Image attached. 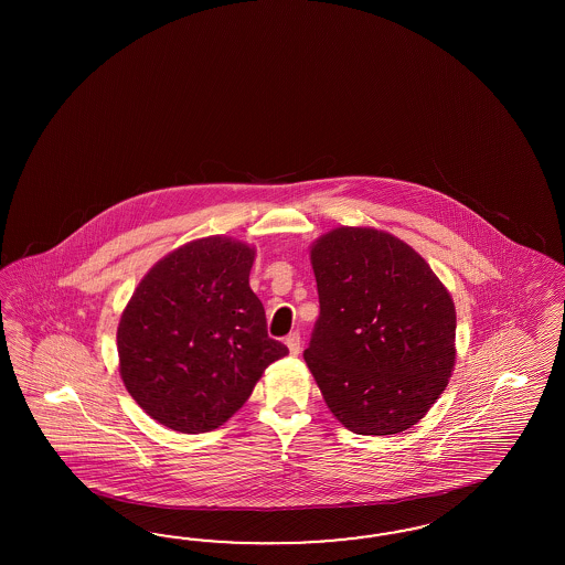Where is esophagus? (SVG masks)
Wrapping results in <instances>:
<instances>
[{
  "instance_id": "obj_1",
  "label": "esophagus",
  "mask_w": 565,
  "mask_h": 565,
  "mask_svg": "<svg viewBox=\"0 0 565 565\" xmlns=\"http://www.w3.org/2000/svg\"><path fill=\"white\" fill-rule=\"evenodd\" d=\"M286 345H288L291 356H298V354H300V348H302V338H300V333H298V331L290 333V335L286 338Z\"/></svg>"
}]
</instances>
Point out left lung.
<instances>
[{
    "instance_id": "obj_1",
    "label": "left lung",
    "mask_w": 565,
    "mask_h": 565,
    "mask_svg": "<svg viewBox=\"0 0 565 565\" xmlns=\"http://www.w3.org/2000/svg\"><path fill=\"white\" fill-rule=\"evenodd\" d=\"M321 315L305 350L329 411L356 435H395L444 394L456 364V307L427 260L375 227L315 239Z\"/></svg>"
}]
</instances>
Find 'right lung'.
I'll list each match as a JSON object with an SVG mask.
<instances>
[{"instance_id": "1", "label": "right lung", "mask_w": 565, "mask_h": 565, "mask_svg": "<svg viewBox=\"0 0 565 565\" xmlns=\"http://www.w3.org/2000/svg\"><path fill=\"white\" fill-rule=\"evenodd\" d=\"M255 246L192 239L140 279L118 326L120 376L138 406L180 433L222 427L288 354L250 290Z\"/></svg>"}]
</instances>
